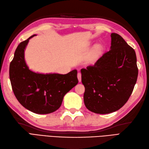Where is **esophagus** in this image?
<instances>
[{
  "mask_svg": "<svg viewBox=\"0 0 149 149\" xmlns=\"http://www.w3.org/2000/svg\"><path fill=\"white\" fill-rule=\"evenodd\" d=\"M77 78H78L79 81L81 82V73H78V74H77Z\"/></svg>",
  "mask_w": 149,
  "mask_h": 149,
  "instance_id": "esophagus-1",
  "label": "esophagus"
}]
</instances>
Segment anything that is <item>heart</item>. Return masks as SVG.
<instances>
[{
	"instance_id": "heart-1",
	"label": "heart",
	"mask_w": 149,
	"mask_h": 149,
	"mask_svg": "<svg viewBox=\"0 0 149 149\" xmlns=\"http://www.w3.org/2000/svg\"><path fill=\"white\" fill-rule=\"evenodd\" d=\"M100 51V48L99 47H96V49H95V54L97 55L98 54H99Z\"/></svg>"
}]
</instances>
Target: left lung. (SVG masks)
<instances>
[{"label": "left lung", "instance_id": "1", "mask_svg": "<svg viewBox=\"0 0 149 149\" xmlns=\"http://www.w3.org/2000/svg\"><path fill=\"white\" fill-rule=\"evenodd\" d=\"M111 45L93 66L81 69L86 108L97 114L120 109L127 102L136 83L138 68L134 50L112 33Z\"/></svg>", "mask_w": 149, "mask_h": 149}]
</instances>
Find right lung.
<instances>
[{
    "label": "right lung",
    "instance_id": "obj_1",
    "mask_svg": "<svg viewBox=\"0 0 149 149\" xmlns=\"http://www.w3.org/2000/svg\"><path fill=\"white\" fill-rule=\"evenodd\" d=\"M31 36L18 45L9 65V79L15 95L25 108L37 114H48L59 108L65 95L78 83L77 71L65 75L36 74L28 68L24 49Z\"/></svg>",
    "mask_w": 149,
    "mask_h": 149
}]
</instances>
